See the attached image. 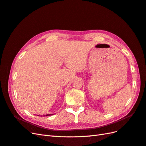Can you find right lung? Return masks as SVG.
<instances>
[{
  "label": "right lung",
  "mask_w": 146,
  "mask_h": 146,
  "mask_svg": "<svg viewBox=\"0 0 146 146\" xmlns=\"http://www.w3.org/2000/svg\"><path fill=\"white\" fill-rule=\"evenodd\" d=\"M50 115H52V114H46V115H44V116H50Z\"/></svg>",
  "instance_id": "right-lung-1"
}]
</instances>
